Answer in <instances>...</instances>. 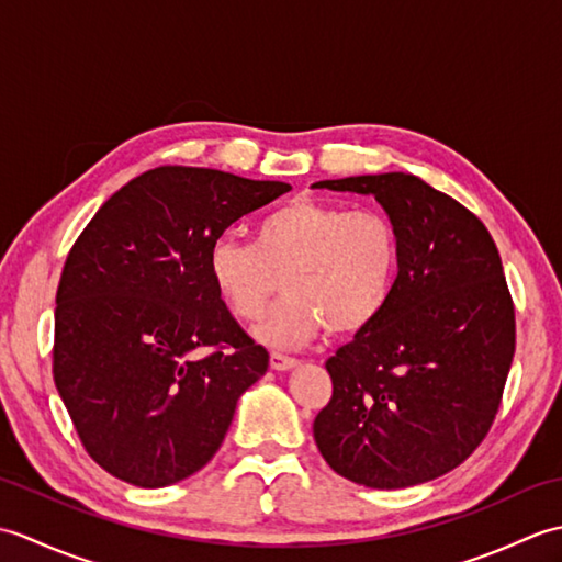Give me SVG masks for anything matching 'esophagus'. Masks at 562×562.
Segmentation results:
<instances>
[{"instance_id":"obj_1","label":"esophagus","mask_w":562,"mask_h":562,"mask_svg":"<svg viewBox=\"0 0 562 562\" xmlns=\"http://www.w3.org/2000/svg\"><path fill=\"white\" fill-rule=\"evenodd\" d=\"M296 362L294 357H288V355H282V352H272L270 355V367L274 369V372H290V369H294Z\"/></svg>"}]
</instances>
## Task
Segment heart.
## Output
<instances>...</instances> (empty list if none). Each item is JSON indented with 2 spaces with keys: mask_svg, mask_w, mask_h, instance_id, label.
<instances>
[{
  "mask_svg": "<svg viewBox=\"0 0 562 562\" xmlns=\"http://www.w3.org/2000/svg\"><path fill=\"white\" fill-rule=\"evenodd\" d=\"M401 268V236L381 212L296 198L258 220L254 241L232 234L210 246L207 272L232 314L256 321L272 348H296L328 328L355 336L384 314Z\"/></svg>",
  "mask_w": 562,
  "mask_h": 562,
  "instance_id": "obj_1",
  "label": "heart"
}]
</instances>
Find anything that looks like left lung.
<instances>
[{
    "mask_svg": "<svg viewBox=\"0 0 562 562\" xmlns=\"http://www.w3.org/2000/svg\"><path fill=\"white\" fill-rule=\"evenodd\" d=\"M372 195L401 236L391 300L326 362L314 439L333 471L376 491L457 469L491 429L515 357V306L491 232L413 173L318 181Z\"/></svg>",
    "mask_w": 562,
    "mask_h": 562,
    "instance_id": "1",
    "label": "left lung"
}]
</instances>
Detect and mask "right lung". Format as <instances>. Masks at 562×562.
Instances as JSON below:
<instances>
[{"instance_id":"1","label":"right lung","mask_w":562,"mask_h":562,"mask_svg":"<svg viewBox=\"0 0 562 562\" xmlns=\"http://www.w3.org/2000/svg\"><path fill=\"white\" fill-rule=\"evenodd\" d=\"M288 190L159 166L105 200L71 246L55 300V386L83 449L115 479L166 487L198 473L268 372L266 348L212 284L207 254Z\"/></svg>"}]
</instances>
